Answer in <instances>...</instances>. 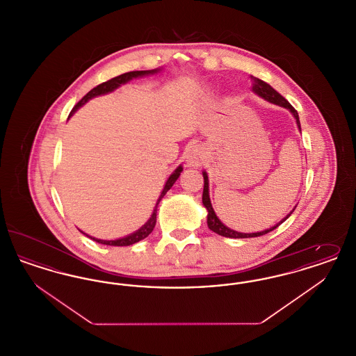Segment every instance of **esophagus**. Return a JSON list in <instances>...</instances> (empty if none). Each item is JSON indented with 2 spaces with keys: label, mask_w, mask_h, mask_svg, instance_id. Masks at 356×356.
I'll list each match as a JSON object with an SVG mask.
<instances>
[{
  "label": "esophagus",
  "mask_w": 356,
  "mask_h": 356,
  "mask_svg": "<svg viewBox=\"0 0 356 356\" xmlns=\"http://www.w3.org/2000/svg\"><path fill=\"white\" fill-rule=\"evenodd\" d=\"M203 160V148L200 145H192L186 151V164L199 165Z\"/></svg>",
  "instance_id": "1"
}]
</instances>
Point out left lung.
Segmentation results:
<instances>
[{"label":"left lung","mask_w":356,"mask_h":356,"mask_svg":"<svg viewBox=\"0 0 356 356\" xmlns=\"http://www.w3.org/2000/svg\"><path fill=\"white\" fill-rule=\"evenodd\" d=\"M252 81H254V84H252V90H254V93H257L259 96H261V97H264L266 100H268V102H273V104H277V105H280V106H284V108H287L289 109L291 112H292V115L295 116V119H296V122H298V127H299V129H300V121H299V115H298V111L289 104V102L280 95V93H277L273 88H272L271 85L267 84V83H264L263 80H260V79H257V77H254L252 76ZM204 191H203V204L204 207L207 208V211H208V219H207V222H208V227H209V229L211 231H213L215 234H218V235H220V236L225 237H232V238H245V237H257V236H263V235H266V234H268V232H271L273 231L275 228H277L283 221L287 220L288 218L291 216V213L295 211V208L291 211V213H288L287 216L283 219V221H280L279 224H276L275 227H272L270 229H267V231H263V232H256V234H241V232H236V231H232V229H229L228 227H225L222 222H221L219 219H218V216L215 215V211H213V208H212V205H211V200H209V195H208V176H207V173L204 172Z\"/></svg>","instance_id":"obj_1"}]
</instances>
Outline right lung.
Here are the masks:
<instances>
[{
  "instance_id": "obj_1",
  "label": "right lung",
  "mask_w": 356,
  "mask_h": 356,
  "mask_svg": "<svg viewBox=\"0 0 356 356\" xmlns=\"http://www.w3.org/2000/svg\"><path fill=\"white\" fill-rule=\"evenodd\" d=\"M154 72H156V70H135V72H128V73L120 74L118 77H113V79H111V80H108V81H105V83H102V84L97 85L96 88H93L92 90H89V92L85 95L84 97L74 105V108H73L72 112L69 113V118L77 111V108H80V106L88 102L89 99H92V97H95V96H100V95H104V93H108V92H112L113 89H116L120 85L125 84L127 81H129V80H132V79H135V77L144 76V74H148V73H154ZM181 170H183V168L179 167L177 170H175V172L170 175L168 181L165 183V186H164V189H163V192H161V195H160V197H159V200H157V204L160 203V200L164 197V195L170 191V186H173L175 181L179 179ZM157 204H156V207H154V211H153L151 219L147 221V224H145L144 227H141L138 231H136L135 234H132V235H129V236L122 237V238H119V240H99V238H95V237H90V238H93V240L97 241V243L105 244V245H118V247H122V245H132V244H135L137 241L145 238V237L148 236V235L152 232L153 228H154V225H156Z\"/></svg>"
}]
</instances>
